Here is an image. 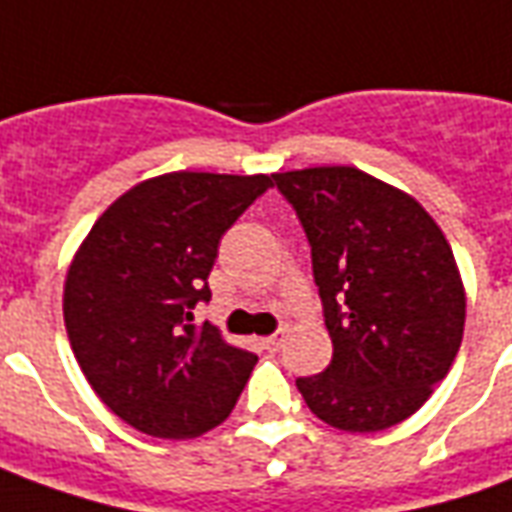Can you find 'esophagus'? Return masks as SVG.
I'll return each instance as SVG.
<instances>
[{
  "mask_svg": "<svg viewBox=\"0 0 512 512\" xmlns=\"http://www.w3.org/2000/svg\"><path fill=\"white\" fill-rule=\"evenodd\" d=\"M282 343H285V332H277V334H271V337H266V340H263V348L274 354V351H279V348H282Z\"/></svg>",
  "mask_w": 512,
  "mask_h": 512,
  "instance_id": "obj_1",
  "label": "esophagus"
}]
</instances>
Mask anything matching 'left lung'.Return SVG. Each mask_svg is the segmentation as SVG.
<instances>
[{
  "instance_id": "obj_1",
  "label": "left lung",
  "mask_w": 512,
  "mask_h": 512,
  "mask_svg": "<svg viewBox=\"0 0 512 512\" xmlns=\"http://www.w3.org/2000/svg\"><path fill=\"white\" fill-rule=\"evenodd\" d=\"M312 246L332 365L296 378L318 419L376 433L408 419L450 373L466 293L447 238L406 191L356 167L271 175Z\"/></svg>"
}]
</instances>
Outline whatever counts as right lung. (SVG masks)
Returning a JSON list of instances; mask_svg holds the SVG:
<instances>
[{"mask_svg": "<svg viewBox=\"0 0 512 512\" xmlns=\"http://www.w3.org/2000/svg\"><path fill=\"white\" fill-rule=\"evenodd\" d=\"M271 175L167 172L106 208L65 277V329L95 395L131 428L194 439L230 417L257 356L224 343L211 323L219 241Z\"/></svg>", "mask_w": 512, "mask_h": 512, "instance_id": "obj_1", "label": "right lung"}]
</instances>
